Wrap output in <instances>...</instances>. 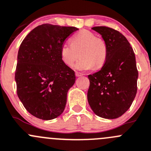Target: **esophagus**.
I'll use <instances>...</instances> for the list:
<instances>
[{"label": "esophagus", "mask_w": 151, "mask_h": 151, "mask_svg": "<svg viewBox=\"0 0 151 151\" xmlns=\"http://www.w3.org/2000/svg\"><path fill=\"white\" fill-rule=\"evenodd\" d=\"M75 74H76V76H77V77H80V76H83V74H82V73L78 72V71H76Z\"/></svg>", "instance_id": "1"}]
</instances>
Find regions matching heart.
Masks as SVG:
<instances>
[{
  "label": "heart",
  "mask_w": 151,
  "mask_h": 151,
  "mask_svg": "<svg viewBox=\"0 0 151 151\" xmlns=\"http://www.w3.org/2000/svg\"><path fill=\"white\" fill-rule=\"evenodd\" d=\"M76 68L82 71L91 70L95 65L102 66L105 62L108 55L106 43L98 38L96 34L89 30H82L71 38V43H64L60 47V58L63 63L71 67L75 61Z\"/></svg>",
  "instance_id": "heart-1"
}]
</instances>
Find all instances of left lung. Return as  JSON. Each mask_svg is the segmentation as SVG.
I'll return each instance as SVG.
<instances>
[{
	"label": "left lung",
	"mask_w": 151,
	"mask_h": 151,
	"mask_svg": "<svg viewBox=\"0 0 151 151\" xmlns=\"http://www.w3.org/2000/svg\"><path fill=\"white\" fill-rule=\"evenodd\" d=\"M92 29L102 35L108 55L103 66L88 76V101L95 114L116 119L131 107L137 91L138 70L134 50L122 34L107 26Z\"/></svg>",
	"instance_id": "left-lung-1"
}]
</instances>
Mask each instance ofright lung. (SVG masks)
Segmentation results:
<instances>
[{
    "mask_svg": "<svg viewBox=\"0 0 151 151\" xmlns=\"http://www.w3.org/2000/svg\"><path fill=\"white\" fill-rule=\"evenodd\" d=\"M78 29L45 23L31 31L20 46L15 70L17 94L35 117L50 120L63 112L75 72L63 63L60 47Z\"/></svg>",
    "mask_w": 151,
    "mask_h": 151,
    "instance_id": "add662e5",
    "label": "right lung"
}]
</instances>
